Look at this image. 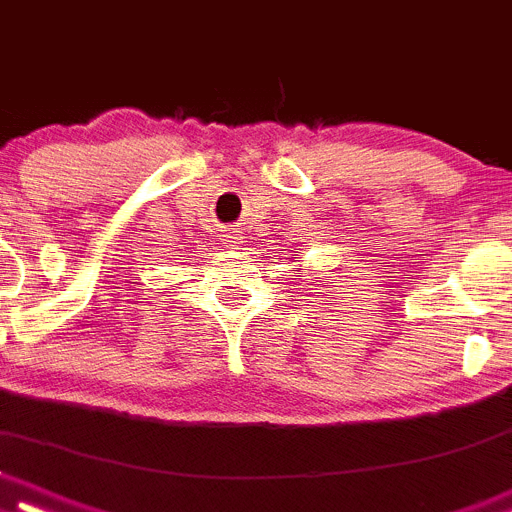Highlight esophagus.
Listing matches in <instances>:
<instances>
[{
	"instance_id": "obj_1",
	"label": "esophagus",
	"mask_w": 512,
	"mask_h": 512,
	"mask_svg": "<svg viewBox=\"0 0 512 512\" xmlns=\"http://www.w3.org/2000/svg\"><path fill=\"white\" fill-rule=\"evenodd\" d=\"M226 244H229L231 249H239V246L244 244V236H241V231L239 229L226 231Z\"/></svg>"
}]
</instances>
